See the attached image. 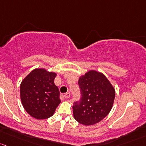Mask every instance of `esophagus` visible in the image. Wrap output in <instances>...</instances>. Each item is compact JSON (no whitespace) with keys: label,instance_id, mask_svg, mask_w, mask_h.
I'll return each mask as SVG.
<instances>
[{"label":"esophagus","instance_id":"esophagus-1","mask_svg":"<svg viewBox=\"0 0 146 146\" xmlns=\"http://www.w3.org/2000/svg\"><path fill=\"white\" fill-rule=\"evenodd\" d=\"M70 96V93H66V94L64 95V98L66 100H67V99L69 98Z\"/></svg>","mask_w":146,"mask_h":146}]
</instances>
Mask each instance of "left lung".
Masks as SVG:
<instances>
[{"label": "left lung", "instance_id": "obj_1", "mask_svg": "<svg viewBox=\"0 0 146 146\" xmlns=\"http://www.w3.org/2000/svg\"><path fill=\"white\" fill-rule=\"evenodd\" d=\"M81 99L75 102L73 113L75 119L83 125L96 124L111 111L115 99V89L107 77L91 70L80 77Z\"/></svg>", "mask_w": 146, "mask_h": 146}]
</instances>
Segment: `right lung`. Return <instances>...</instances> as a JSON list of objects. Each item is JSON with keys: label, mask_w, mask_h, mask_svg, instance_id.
Returning a JSON list of instances; mask_svg holds the SVG:
<instances>
[{"label": "right lung", "mask_w": 146, "mask_h": 146, "mask_svg": "<svg viewBox=\"0 0 146 146\" xmlns=\"http://www.w3.org/2000/svg\"><path fill=\"white\" fill-rule=\"evenodd\" d=\"M56 76L45 68H35L22 80L21 100L32 117L39 120L51 117L60 104V91L54 83Z\"/></svg>", "instance_id": "add662e5"}]
</instances>
